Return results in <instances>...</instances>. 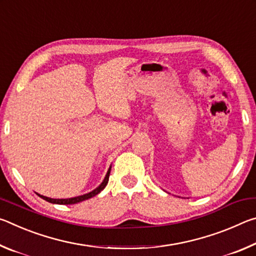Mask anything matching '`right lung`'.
I'll return each mask as SVG.
<instances>
[{
  "label": "right lung",
  "instance_id": "add662e5",
  "mask_svg": "<svg viewBox=\"0 0 256 256\" xmlns=\"http://www.w3.org/2000/svg\"><path fill=\"white\" fill-rule=\"evenodd\" d=\"M110 168H112V166L110 167V170H107V174L105 176V178H104V180L102 182L100 185L97 186V188H94V190H92V192L84 194V196H74V198H47V196H40V194H38V193L37 194H38V196H40L42 198H44L45 201L50 202V203H55V204H76V203H79V202H82V201H84V200H88V198H92L94 196H97L98 193H100L102 190L105 188V186L108 183V178H110Z\"/></svg>",
  "mask_w": 256,
  "mask_h": 256
}]
</instances>
